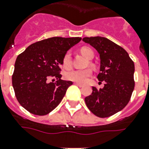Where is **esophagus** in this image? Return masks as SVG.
I'll use <instances>...</instances> for the list:
<instances>
[{"instance_id":"1","label":"esophagus","mask_w":149,"mask_h":149,"mask_svg":"<svg viewBox=\"0 0 149 149\" xmlns=\"http://www.w3.org/2000/svg\"><path fill=\"white\" fill-rule=\"evenodd\" d=\"M74 84L76 85H77V86H79V87H83V85H82V84H81V83H77V82H75Z\"/></svg>"}]
</instances>
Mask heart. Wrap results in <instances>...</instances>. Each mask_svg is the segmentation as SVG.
Returning a JSON list of instances; mask_svg holds the SVG:
<instances>
[{"label":"heart","instance_id":"obj_1","mask_svg":"<svg viewBox=\"0 0 149 149\" xmlns=\"http://www.w3.org/2000/svg\"><path fill=\"white\" fill-rule=\"evenodd\" d=\"M81 52L87 57L88 59H92L93 57V52L91 48L87 47H83L81 48ZM72 66V56L69 52L65 53L63 58V67L66 69L70 68ZM92 74V71L89 68L85 69H77V70H71L67 72L64 77L68 81L77 82V83H85L88 78Z\"/></svg>","mask_w":149,"mask_h":149}]
</instances>
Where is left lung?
I'll use <instances>...</instances> for the list:
<instances>
[{
	"label": "left lung",
	"mask_w": 149,
	"mask_h": 149,
	"mask_svg": "<svg viewBox=\"0 0 149 149\" xmlns=\"http://www.w3.org/2000/svg\"><path fill=\"white\" fill-rule=\"evenodd\" d=\"M100 56L97 79L103 88L93 86V92L85 98L89 111L100 118H107L122 111L130 101L134 90L135 65L128 53L111 40L101 36L85 37Z\"/></svg>",
	"instance_id": "8db88e82"
}]
</instances>
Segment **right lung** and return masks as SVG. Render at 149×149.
<instances>
[{"mask_svg": "<svg viewBox=\"0 0 149 149\" xmlns=\"http://www.w3.org/2000/svg\"><path fill=\"white\" fill-rule=\"evenodd\" d=\"M81 40L80 37H52L35 42L17 57L12 83L21 106L31 114L45 115L60 104L71 81L61 80L59 73L68 50ZM54 76L56 82H48Z\"/></svg>", "mask_w": 149, "mask_h": 149, "instance_id": "add662e5", "label": "right lung"}]
</instances>
